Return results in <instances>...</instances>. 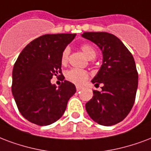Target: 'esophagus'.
I'll return each mask as SVG.
<instances>
[{
	"label": "esophagus",
	"mask_w": 151,
	"mask_h": 151,
	"mask_svg": "<svg viewBox=\"0 0 151 151\" xmlns=\"http://www.w3.org/2000/svg\"><path fill=\"white\" fill-rule=\"evenodd\" d=\"M76 88H77V91H78H78H80L81 89V88H81V86H76Z\"/></svg>",
	"instance_id": "esophagus-1"
}]
</instances>
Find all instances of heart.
<instances>
[{
  "instance_id": "heart-1",
  "label": "heart",
  "mask_w": 151,
  "mask_h": 151,
  "mask_svg": "<svg viewBox=\"0 0 151 151\" xmlns=\"http://www.w3.org/2000/svg\"><path fill=\"white\" fill-rule=\"evenodd\" d=\"M81 50H82V52L88 59L91 60L96 58V51L93 46L89 44H82L81 46ZM69 54H70L69 48H65L61 56V63L63 65H65L67 63ZM65 78L72 83L81 85L88 78V73L84 70L73 68L65 73Z\"/></svg>"
}]
</instances>
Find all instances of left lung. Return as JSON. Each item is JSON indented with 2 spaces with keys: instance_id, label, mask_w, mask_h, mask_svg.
<instances>
[{
  "instance_id": "1",
  "label": "left lung",
  "mask_w": 151,
  "mask_h": 151,
  "mask_svg": "<svg viewBox=\"0 0 151 151\" xmlns=\"http://www.w3.org/2000/svg\"><path fill=\"white\" fill-rule=\"evenodd\" d=\"M81 36L97 45L103 63L92 80L102 84L101 92L86 104L91 119L104 126L121 122L132 110L138 88V72L134 58L121 40L108 32H84Z\"/></svg>"
}]
</instances>
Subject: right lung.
I'll return each instance as SVG.
<instances>
[{
	"label": "right lung",
	"mask_w": 151,
	"mask_h": 151,
	"mask_svg": "<svg viewBox=\"0 0 151 151\" xmlns=\"http://www.w3.org/2000/svg\"><path fill=\"white\" fill-rule=\"evenodd\" d=\"M75 36L42 35L27 44L15 63L12 93L19 112L32 124L47 126L57 121L76 93L75 86L68 81L58 88L50 82L54 75H62V53Z\"/></svg>",
	"instance_id": "right-lung-1"
}]
</instances>
